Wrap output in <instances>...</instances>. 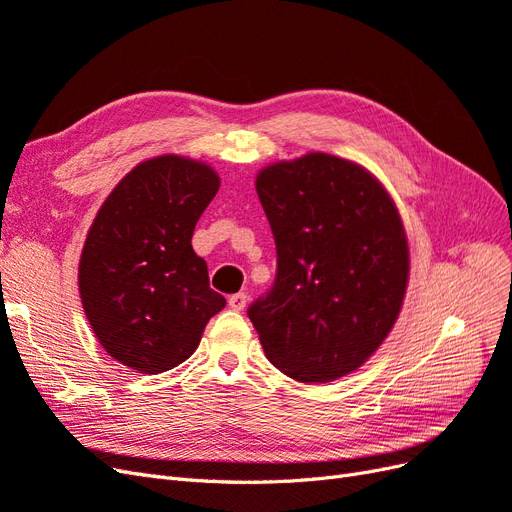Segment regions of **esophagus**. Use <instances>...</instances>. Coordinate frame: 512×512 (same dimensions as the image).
<instances>
[{
	"label": "esophagus",
	"mask_w": 512,
	"mask_h": 512,
	"mask_svg": "<svg viewBox=\"0 0 512 512\" xmlns=\"http://www.w3.org/2000/svg\"><path fill=\"white\" fill-rule=\"evenodd\" d=\"M228 305L230 309H235V312H243L245 305H247V294L245 292H235L228 297Z\"/></svg>",
	"instance_id": "obj_1"
}]
</instances>
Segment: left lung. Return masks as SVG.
<instances>
[{"label": "left lung", "instance_id": "left-lung-1", "mask_svg": "<svg viewBox=\"0 0 512 512\" xmlns=\"http://www.w3.org/2000/svg\"><path fill=\"white\" fill-rule=\"evenodd\" d=\"M256 192L277 269L247 316L282 374L342 378L376 352L404 301L408 241L393 200L365 168L327 153L267 166Z\"/></svg>", "mask_w": 512, "mask_h": 512}]
</instances>
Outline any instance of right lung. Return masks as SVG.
I'll list each match as a JSON object with an SVG mask.
<instances>
[{
	"mask_svg": "<svg viewBox=\"0 0 512 512\" xmlns=\"http://www.w3.org/2000/svg\"><path fill=\"white\" fill-rule=\"evenodd\" d=\"M207 164L160 156L138 164L104 200L81 254L79 290L98 342L138 374H162L198 348L226 299L192 250L218 194Z\"/></svg>",
	"mask_w": 512,
	"mask_h": 512,
	"instance_id": "add662e5",
	"label": "right lung"
}]
</instances>
